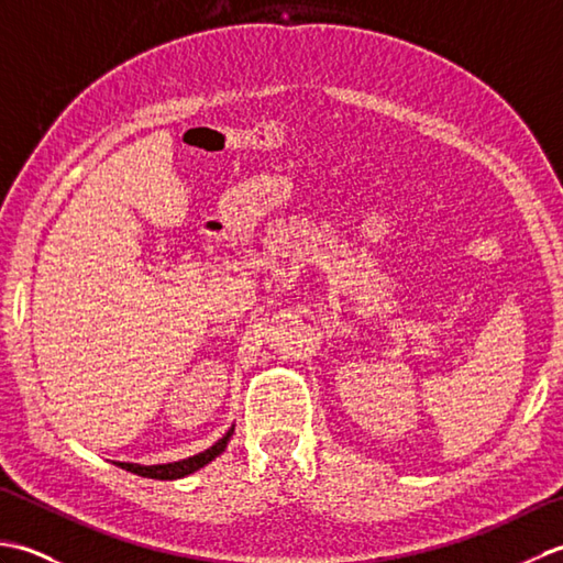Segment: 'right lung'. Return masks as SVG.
<instances>
[{"label":"right lung","instance_id":"right-lung-1","mask_svg":"<svg viewBox=\"0 0 563 563\" xmlns=\"http://www.w3.org/2000/svg\"><path fill=\"white\" fill-rule=\"evenodd\" d=\"M232 433H234V428L227 430V433H224L218 442H214L212 448H208L206 452H198V454H194V457L181 460V462L150 464V466H145V464H133V462H113V464H118V466H121V470L133 472V474H137V476H147V479H159V482L184 479V476L198 472L200 466H206L208 462H212L214 457H218V454H222L224 448H227V442H230V438H232Z\"/></svg>","mask_w":563,"mask_h":563}]
</instances>
